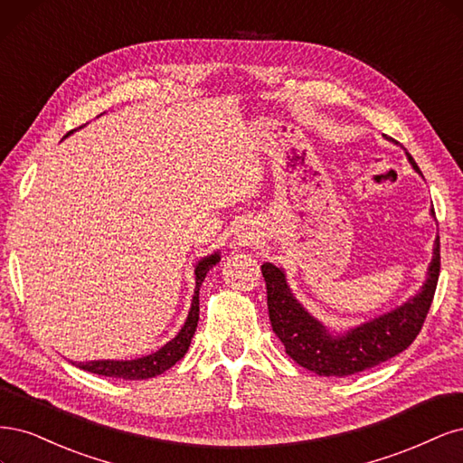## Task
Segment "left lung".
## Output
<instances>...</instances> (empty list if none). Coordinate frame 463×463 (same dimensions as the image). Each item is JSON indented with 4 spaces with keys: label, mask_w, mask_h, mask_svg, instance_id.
Instances as JSON below:
<instances>
[{
    "label": "left lung",
    "mask_w": 463,
    "mask_h": 463,
    "mask_svg": "<svg viewBox=\"0 0 463 463\" xmlns=\"http://www.w3.org/2000/svg\"><path fill=\"white\" fill-rule=\"evenodd\" d=\"M408 159L413 169L421 173L410 154ZM432 253L435 256L429 265V277L420 294L386 316L336 336L296 302L285 280V273L273 263H263L261 273L267 287V307H269L275 335L298 365L325 377L355 375V373L391 360L404 352L420 335L432 298H435L440 273L439 236Z\"/></svg>",
    "instance_id": "8db88e82"
}]
</instances>
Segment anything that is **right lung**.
Instances as JSON below:
<instances>
[{
  "instance_id": "add662e5",
  "label": "right lung",
  "mask_w": 463,
  "mask_h": 463,
  "mask_svg": "<svg viewBox=\"0 0 463 463\" xmlns=\"http://www.w3.org/2000/svg\"><path fill=\"white\" fill-rule=\"evenodd\" d=\"M71 134V132H69ZM219 261V253H213L210 258H203L196 265V290H194L192 298V307L188 313V319L184 326L181 329L171 342H167L165 346L159 348L157 352L138 357V360H130V362H88V364H79L80 369L96 373V375L103 377H115V379H125V381H142V379H150L156 375H161L163 371H167L173 367L181 357H184L190 340L196 333L198 319H200V300H198V290L200 285L205 279V273L212 269V267Z\"/></svg>"
}]
</instances>
